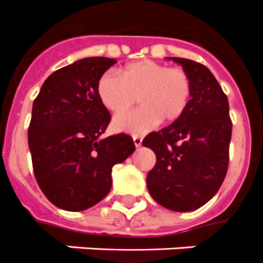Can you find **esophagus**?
Segmentation results:
<instances>
[{"mask_svg":"<svg viewBox=\"0 0 263 263\" xmlns=\"http://www.w3.org/2000/svg\"><path fill=\"white\" fill-rule=\"evenodd\" d=\"M133 142H134V145H136V148H140L142 144V138L140 137V136H134Z\"/></svg>","mask_w":263,"mask_h":263,"instance_id":"1","label":"esophagus"}]
</instances>
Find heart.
Here are the masks:
<instances>
[{
  "instance_id": "b5f03b06",
  "label": "heart",
  "mask_w": 263,
  "mask_h": 263,
  "mask_svg": "<svg viewBox=\"0 0 263 263\" xmlns=\"http://www.w3.org/2000/svg\"><path fill=\"white\" fill-rule=\"evenodd\" d=\"M98 98L111 112H122L138 100L142 106L112 121L115 132L144 134L160 122L172 123L184 114L191 96L187 73L151 60L126 65L119 76L104 73L99 79Z\"/></svg>"
}]
</instances>
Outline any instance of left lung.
Returning <instances> with one entry per match:
<instances>
[{"mask_svg": "<svg viewBox=\"0 0 263 263\" xmlns=\"http://www.w3.org/2000/svg\"><path fill=\"white\" fill-rule=\"evenodd\" d=\"M167 60L187 73L191 96L178 121L142 141L156 155L146 186L161 206L191 212L213 198L226 178L232 122L228 98L206 66L186 58Z\"/></svg>", "mask_w": 263, "mask_h": 263, "instance_id": "8db88e82", "label": "left lung"}]
</instances>
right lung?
<instances>
[{"mask_svg": "<svg viewBox=\"0 0 263 263\" xmlns=\"http://www.w3.org/2000/svg\"><path fill=\"white\" fill-rule=\"evenodd\" d=\"M117 61L89 57L50 74L32 106L28 146L33 174L52 205L85 211L111 190V170L136 151L133 138H102L111 115L98 98L99 79Z\"/></svg>", "mask_w": 263, "mask_h": 263, "instance_id": "right-lung-1", "label": "right lung"}]
</instances>
